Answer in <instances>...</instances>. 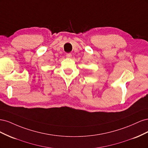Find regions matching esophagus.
I'll list each match as a JSON object with an SVG mask.
<instances>
[{
  "mask_svg": "<svg viewBox=\"0 0 148 148\" xmlns=\"http://www.w3.org/2000/svg\"><path fill=\"white\" fill-rule=\"evenodd\" d=\"M66 56L67 58H71V56H72V55H71V53H67V54L66 55Z\"/></svg>",
  "mask_w": 148,
  "mask_h": 148,
  "instance_id": "esophagus-1",
  "label": "esophagus"
}]
</instances>
